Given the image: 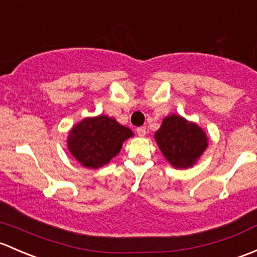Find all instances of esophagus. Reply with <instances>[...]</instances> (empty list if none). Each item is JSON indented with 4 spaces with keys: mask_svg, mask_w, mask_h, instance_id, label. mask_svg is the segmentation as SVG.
I'll return each instance as SVG.
<instances>
[{
    "mask_svg": "<svg viewBox=\"0 0 257 257\" xmlns=\"http://www.w3.org/2000/svg\"><path fill=\"white\" fill-rule=\"evenodd\" d=\"M137 134H139V136H145V135L147 134V128L145 127V126H142V127H139L136 130Z\"/></svg>",
    "mask_w": 257,
    "mask_h": 257,
    "instance_id": "34e87169",
    "label": "esophagus"
}]
</instances>
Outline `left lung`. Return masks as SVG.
Wrapping results in <instances>:
<instances>
[{
	"label": "left lung",
	"mask_w": 257,
	"mask_h": 257,
	"mask_svg": "<svg viewBox=\"0 0 257 257\" xmlns=\"http://www.w3.org/2000/svg\"><path fill=\"white\" fill-rule=\"evenodd\" d=\"M155 140L166 160L181 169L195 165L208 147L205 132L197 123L174 113L163 118Z\"/></svg>",
	"instance_id": "left-lung-1"
}]
</instances>
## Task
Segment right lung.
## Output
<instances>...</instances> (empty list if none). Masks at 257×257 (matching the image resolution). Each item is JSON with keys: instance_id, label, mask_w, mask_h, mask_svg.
<instances>
[{"instance_id": "add662e5", "label": "right lung", "mask_w": 257, "mask_h": 257, "mask_svg": "<svg viewBox=\"0 0 257 257\" xmlns=\"http://www.w3.org/2000/svg\"><path fill=\"white\" fill-rule=\"evenodd\" d=\"M134 132L106 115L86 117L70 130L68 150L86 168L96 169L118 155L122 144Z\"/></svg>"}]
</instances>
